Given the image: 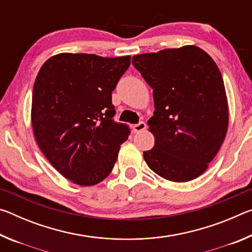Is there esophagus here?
<instances>
[{
    "label": "esophagus",
    "instance_id": "esophagus-1",
    "mask_svg": "<svg viewBox=\"0 0 252 252\" xmlns=\"http://www.w3.org/2000/svg\"><path fill=\"white\" fill-rule=\"evenodd\" d=\"M147 127V125L144 122H139L138 125H134L132 126V129L135 132V133H139V132H142Z\"/></svg>",
    "mask_w": 252,
    "mask_h": 252
}]
</instances>
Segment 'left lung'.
<instances>
[{
  "instance_id": "left-lung-1",
  "label": "left lung",
  "mask_w": 252,
  "mask_h": 252,
  "mask_svg": "<svg viewBox=\"0 0 252 252\" xmlns=\"http://www.w3.org/2000/svg\"><path fill=\"white\" fill-rule=\"evenodd\" d=\"M132 64L153 89L156 111L148 126L155 147L143 158L173 182L198 178L218 153L229 122L219 67L195 45L138 54Z\"/></svg>"
}]
</instances>
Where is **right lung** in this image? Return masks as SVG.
I'll use <instances>...</instances> for the list:
<instances>
[{"label": "right lung", "mask_w": 252, "mask_h": 252, "mask_svg": "<svg viewBox=\"0 0 252 252\" xmlns=\"http://www.w3.org/2000/svg\"><path fill=\"white\" fill-rule=\"evenodd\" d=\"M131 57L61 53L37 73L32 95L34 136L63 177L89 187L109 176L130 129L113 120L112 91Z\"/></svg>", "instance_id": "right-lung-1"}]
</instances>
